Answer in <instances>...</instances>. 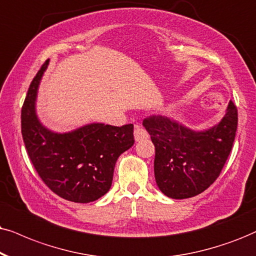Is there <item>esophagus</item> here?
<instances>
[{
    "label": "esophagus",
    "instance_id": "34e87169",
    "mask_svg": "<svg viewBox=\"0 0 256 256\" xmlns=\"http://www.w3.org/2000/svg\"><path fill=\"white\" fill-rule=\"evenodd\" d=\"M134 139H136V140H137V142L143 140V139L148 138V132L145 131V128H142L140 125H134Z\"/></svg>",
    "mask_w": 256,
    "mask_h": 256
}]
</instances>
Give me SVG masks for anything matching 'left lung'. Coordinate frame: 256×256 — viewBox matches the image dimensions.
Masks as SVG:
<instances>
[{"mask_svg":"<svg viewBox=\"0 0 256 256\" xmlns=\"http://www.w3.org/2000/svg\"><path fill=\"white\" fill-rule=\"evenodd\" d=\"M154 145V178L164 195L183 200L203 192L215 182L227 162L238 128V108L206 131H192L163 116L143 120Z\"/></svg>","mask_w":256,"mask_h":256,"instance_id":"obj_1","label":"left lung"}]
</instances>
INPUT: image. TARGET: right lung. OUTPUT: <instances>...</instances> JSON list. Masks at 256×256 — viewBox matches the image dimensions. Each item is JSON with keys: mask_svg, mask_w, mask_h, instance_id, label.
Masks as SVG:
<instances>
[{"mask_svg": "<svg viewBox=\"0 0 256 256\" xmlns=\"http://www.w3.org/2000/svg\"><path fill=\"white\" fill-rule=\"evenodd\" d=\"M48 60L34 76L21 110V132L32 163L58 196L93 202L111 188L116 162L134 143V125L90 124L68 134H54L35 114L38 84Z\"/></svg>", "mask_w": 256, "mask_h": 256, "instance_id": "right-lung-1", "label": "right lung"}]
</instances>
